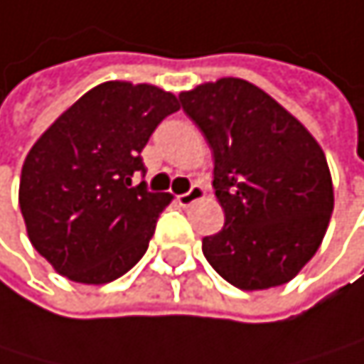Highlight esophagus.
<instances>
[{"instance_id":"1","label":"esophagus","mask_w":364,"mask_h":364,"mask_svg":"<svg viewBox=\"0 0 364 364\" xmlns=\"http://www.w3.org/2000/svg\"><path fill=\"white\" fill-rule=\"evenodd\" d=\"M200 198H205V188H203V186H192L190 192L176 196V200H178L181 207H190V205H194V203L200 200Z\"/></svg>"}]
</instances>
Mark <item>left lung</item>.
Returning <instances> with one entry per match:
<instances>
[{"label": "left lung", "mask_w": 364, "mask_h": 364, "mask_svg": "<svg viewBox=\"0 0 364 364\" xmlns=\"http://www.w3.org/2000/svg\"><path fill=\"white\" fill-rule=\"evenodd\" d=\"M213 151L224 226L203 240L211 267L244 291L289 282L313 259L334 209L326 155L259 86L222 77L178 95Z\"/></svg>", "instance_id": "8db88e82"}]
</instances>
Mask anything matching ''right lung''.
<instances>
[{"instance_id": "right-lung-1", "label": "right lung", "mask_w": 364, "mask_h": 364, "mask_svg": "<svg viewBox=\"0 0 364 364\" xmlns=\"http://www.w3.org/2000/svg\"><path fill=\"white\" fill-rule=\"evenodd\" d=\"M178 99L151 84L103 82L77 99L23 161L18 207L32 246L68 280L105 284L146 252L166 192L134 186L155 127Z\"/></svg>"}]
</instances>
